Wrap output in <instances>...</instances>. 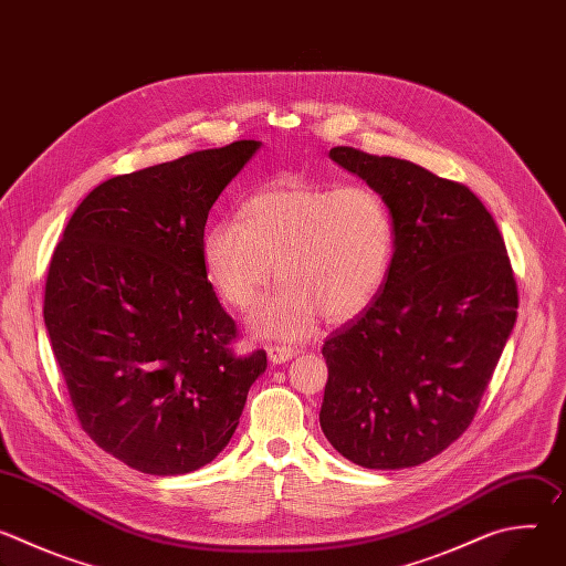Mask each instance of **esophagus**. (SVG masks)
Masks as SVG:
<instances>
[{
    "label": "esophagus",
    "mask_w": 566,
    "mask_h": 566,
    "mask_svg": "<svg viewBox=\"0 0 566 566\" xmlns=\"http://www.w3.org/2000/svg\"><path fill=\"white\" fill-rule=\"evenodd\" d=\"M266 354L273 365H282V363H289L297 352L293 347H269Z\"/></svg>",
    "instance_id": "34e87169"
}]
</instances>
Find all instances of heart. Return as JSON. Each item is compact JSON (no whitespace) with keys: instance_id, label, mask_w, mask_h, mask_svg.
I'll return each instance as SVG.
<instances>
[{"instance_id":"heart-1","label":"heart","mask_w":566,"mask_h":566,"mask_svg":"<svg viewBox=\"0 0 566 566\" xmlns=\"http://www.w3.org/2000/svg\"><path fill=\"white\" fill-rule=\"evenodd\" d=\"M394 251L382 197L369 186L280 184L249 197L237 219L210 223L201 260L217 293L251 308L273 277L275 293L255 311V334L297 340L319 315L345 322L378 295Z\"/></svg>"}]
</instances>
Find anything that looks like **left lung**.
Returning <instances> with one entry per match:
<instances>
[{"instance_id": "1", "label": "left lung", "mask_w": 566, "mask_h": 566, "mask_svg": "<svg viewBox=\"0 0 566 566\" xmlns=\"http://www.w3.org/2000/svg\"><path fill=\"white\" fill-rule=\"evenodd\" d=\"M329 158L382 197L394 255L380 295L322 347L319 428L356 465L412 468L470 426L515 327V277L465 186L354 147Z\"/></svg>"}]
</instances>
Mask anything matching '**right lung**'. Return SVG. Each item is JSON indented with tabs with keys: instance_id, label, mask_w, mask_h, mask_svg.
I'll list each match as a JSON object with an SVG mask.
<instances>
[{
	"instance_id": "1",
	"label": "right lung",
	"mask_w": 566,
	"mask_h": 566,
	"mask_svg": "<svg viewBox=\"0 0 566 566\" xmlns=\"http://www.w3.org/2000/svg\"><path fill=\"white\" fill-rule=\"evenodd\" d=\"M260 147L237 140L101 184L53 253L44 325L77 421L134 470L210 463L266 371L262 349L232 356L234 322L201 260L212 203Z\"/></svg>"
}]
</instances>
